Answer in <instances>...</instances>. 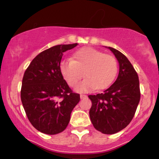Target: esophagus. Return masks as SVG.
<instances>
[{
  "mask_svg": "<svg viewBox=\"0 0 159 159\" xmlns=\"http://www.w3.org/2000/svg\"><path fill=\"white\" fill-rule=\"evenodd\" d=\"M80 97H81V98H85L87 97V95H84V94H81L80 95Z\"/></svg>",
  "mask_w": 159,
  "mask_h": 159,
  "instance_id": "obj_1",
  "label": "esophagus"
}]
</instances>
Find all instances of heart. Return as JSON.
Instances as JSON below:
<instances>
[{"label":"heart","instance_id":"heart-1","mask_svg":"<svg viewBox=\"0 0 159 159\" xmlns=\"http://www.w3.org/2000/svg\"><path fill=\"white\" fill-rule=\"evenodd\" d=\"M117 70L115 57L91 47L79 49L73 54L72 60H63L60 63L62 76L72 87L83 77L84 72L86 78L76 87L78 92L107 88L114 81Z\"/></svg>","mask_w":159,"mask_h":159}]
</instances>
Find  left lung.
<instances>
[{
	"mask_svg": "<svg viewBox=\"0 0 159 159\" xmlns=\"http://www.w3.org/2000/svg\"><path fill=\"white\" fill-rule=\"evenodd\" d=\"M120 64L118 77L102 93L89 95L92 102L90 117L96 130L112 134L130 123L140 98L138 75L132 63L123 53L108 47Z\"/></svg>",
	"mask_w": 159,
	"mask_h": 159,
	"instance_id": "8db88e82",
	"label": "left lung"
}]
</instances>
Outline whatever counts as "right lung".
Listing matches in <instances>:
<instances>
[{"instance_id":"right-lung-1","label":"right lung","mask_w":159,"mask_h":159,"mask_svg":"<svg viewBox=\"0 0 159 159\" xmlns=\"http://www.w3.org/2000/svg\"><path fill=\"white\" fill-rule=\"evenodd\" d=\"M77 45H58L43 51L24 74L21 89L24 109L33 126L44 134L64 131L80 101V95L71 90L60 71L63 53Z\"/></svg>"}]
</instances>
